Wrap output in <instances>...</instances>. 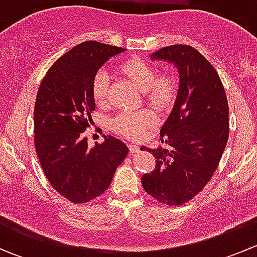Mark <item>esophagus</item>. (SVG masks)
<instances>
[{
  "label": "esophagus",
  "instance_id": "34e87169",
  "mask_svg": "<svg viewBox=\"0 0 257 257\" xmlns=\"http://www.w3.org/2000/svg\"><path fill=\"white\" fill-rule=\"evenodd\" d=\"M128 148H129V153H131V154L139 152V147H138V145H136V144H129Z\"/></svg>",
  "mask_w": 257,
  "mask_h": 257
}]
</instances>
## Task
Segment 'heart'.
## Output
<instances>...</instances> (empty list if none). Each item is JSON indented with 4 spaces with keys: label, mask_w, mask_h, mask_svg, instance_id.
Here are the masks:
<instances>
[{
    "label": "heart",
    "mask_w": 257,
    "mask_h": 257,
    "mask_svg": "<svg viewBox=\"0 0 257 257\" xmlns=\"http://www.w3.org/2000/svg\"><path fill=\"white\" fill-rule=\"evenodd\" d=\"M121 73L143 92L145 103L154 109L168 110L174 104L177 97V84L167 74L158 76V71L142 59H129L119 67ZM109 74L99 69L92 79V95L98 104L107 100L109 93ZM155 120L153 112L148 109L124 110L116 114L109 121L114 133L129 139H138Z\"/></svg>",
    "instance_id": "heart-1"
}]
</instances>
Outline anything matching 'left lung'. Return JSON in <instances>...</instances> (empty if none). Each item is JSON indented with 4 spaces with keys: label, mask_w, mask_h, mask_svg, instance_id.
I'll list each match as a JSON object with an SVG mask.
<instances>
[{
    "label": "left lung",
    "mask_w": 257,
    "mask_h": 257,
    "mask_svg": "<svg viewBox=\"0 0 257 257\" xmlns=\"http://www.w3.org/2000/svg\"><path fill=\"white\" fill-rule=\"evenodd\" d=\"M152 59L173 62L180 74L177 102L160 129L167 149H147L153 172L144 190L167 205H181L200 193L219 165L229 138V105L219 74L199 51L186 45L164 47Z\"/></svg>",
    "instance_id": "obj_1"
}]
</instances>
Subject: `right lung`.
I'll return each instance as SVG.
<instances>
[{"instance_id": "add662e5", "label": "right lung", "mask_w": 257, "mask_h": 257, "mask_svg": "<svg viewBox=\"0 0 257 257\" xmlns=\"http://www.w3.org/2000/svg\"><path fill=\"white\" fill-rule=\"evenodd\" d=\"M124 48L88 41L57 59L38 88L35 104V147L46 178L73 204L102 195L128 154L112 136L90 149L84 131L95 109L92 79Z\"/></svg>"}]
</instances>
